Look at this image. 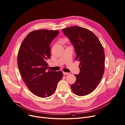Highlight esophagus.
<instances>
[{
	"instance_id": "34e87169",
	"label": "esophagus",
	"mask_w": 125,
	"mask_h": 125,
	"mask_svg": "<svg viewBox=\"0 0 125 125\" xmlns=\"http://www.w3.org/2000/svg\"><path fill=\"white\" fill-rule=\"evenodd\" d=\"M63 75H67L69 74L68 73H65V72H63Z\"/></svg>"
}]
</instances>
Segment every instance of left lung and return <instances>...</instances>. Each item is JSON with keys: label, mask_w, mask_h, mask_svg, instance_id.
I'll list each match as a JSON object with an SVG mask.
<instances>
[{"label": "left lung", "mask_w": 125, "mask_h": 125, "mask_svg": "<svg viewBox=\"0 0 125 125\" xmlns=\"http://www.w3.org/2000/svg\"><path fill=\"white\" fill-rule=\"evenodd\" d=\"M74 47L80 62V73L71 89L78 96H85L94 91L104 73L105 53L98 38L91 31L79 26L62 29Z\"/></svg>", "instance_id": "8db88e82"}]
</instances>
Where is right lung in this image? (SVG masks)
Returning <instances> with one entry per match:
<instances>
[{
    "instance_id": "right-lung-1",
    "label": "right lung",
    "mask_w": 125,
    "mask_h": 125,
    "mask_svg": "<svg viewBox=\"0 0 125 125\" xmlns=\"http://www.w3.org/2000/svg\"><path fill=\"white\" fill-rule=\"evenodd\" d=\"M58 30H35L26 37L18 53V66L27 86L42 98L51 96L62 78V71H47L51 57L50 44Z\"/></svg>"
}]
</instances>
